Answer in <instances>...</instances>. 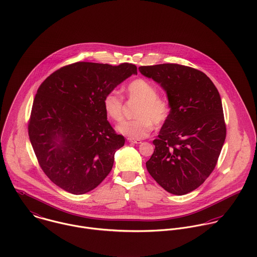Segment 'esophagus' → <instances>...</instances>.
Wrapping results in <instances>:
<instances>
[{
  "mask_svg": "<svg viewBox=\"0 0 257 257\" xmlns=\"http://www.w3.org/2000/svg\"><path fill=\"white\" fill-rule=\"evenodd\" d=\"M128 142H130V143H133V144H140V143H141V140H137V139H131V138H128Z\"/></svg>",
  "mask_w": 257,
  "mask_h": 257,
  "instance_id": "esophagus-1",
  "label": "esophagus"
}]
</instances>
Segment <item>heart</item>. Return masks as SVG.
Instances as JSON below:
<instances>
[{"mask_svg":"<svg viewBox=\"0 0 257 257\" xmlns=\"http://www.w3.org/2000/svg\"><path fill=\"white\" fill-rule=\"evenodd\" d=\"M127 97L138 101L135 116L137 118L124 121L117 126V131L131 139H143L150 135L154 123L163 124L170 113L168 102L158 96L157 88L147 80L137 79L128 84ZM103 109L108 118L115 122L123 119V99L119 92L111 90L106 93L102 101Z\"/></svg>","mask_w":257,"mask_h":257,"instance_id":"b5f03b06","label":"heart"}]
</instances>
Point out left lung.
<instances>
[{"instance_id": "8db88e82", "label": "left lung", "mask_w": 257, "mask_h": 257, "mask_svg": "<svg viewBox=\"0 0 257 257\" xmlns=\"http://www.w3.org/2000/svg\"><path fill=\"white\" fill-rule=\"evenodd\" d=\"M167 94L170 113L146 168L167 192L187 194L211 174L226 137L221 98L201 71L178 64L139 67Z\"/></svg>"}]
</instances>
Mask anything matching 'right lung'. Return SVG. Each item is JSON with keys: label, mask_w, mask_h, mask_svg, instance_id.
<instances>
[{"label": "right lung", "mask_w": 257, "mask_h": 257, "mask_svg": "<svg viewBox=\"0 0 257 257\" xmlns=\"http://www.w3.org/2000/svg\"><path fill=\"white\" fill-rule=\"evenodd\" d=\"M132 74L135 65L77 62L51 74L39 87L29 121L38 162L63 190L81 195L110 173L125 139L116 134L103 98Z\"/></svg>", "instance_id": "add662e5"}]
</instances>
